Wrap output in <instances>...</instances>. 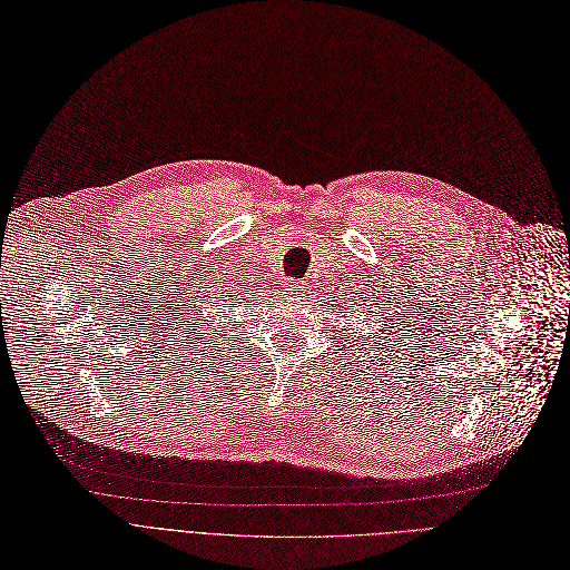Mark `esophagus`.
Masks as SVG:
<instances>
[{
	"instance_id": "esophagus-1",
	"label": "esophagus",
	"mask_w": 570,
	"mask_h": 570,
	"mask_svg": "<svg viewBox=\"0 0 570 570\" xmlns=\"http://www.w3.org/2000/svg\"><path fill=\"white\" fill-rule=\"evenodd\" d=\"M285 289H287L285 294H302L306 289V283H287Z\"/></svg>"
}]
</instances>
